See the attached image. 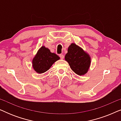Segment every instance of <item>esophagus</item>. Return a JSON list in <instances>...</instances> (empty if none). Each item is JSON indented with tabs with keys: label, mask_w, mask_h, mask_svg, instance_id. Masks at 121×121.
Instances as JSON below:
<instances>
[{
	"label": "esophagus",
	"mask_w": 121,
	"mask_h": 121,
	"mask_svg": "<svg viewBox=\"0 0 121 121\" xmlns=\"http://www.w3.org/2000/svg\"><path fill=\"white\" fill-rule=\"evenodd\" d=\"M59 57H60V58L61 59H63L64 57V56L63 54H59Z\"/></svg>",
	"instance_id": "obj_1"
}]
</instances>
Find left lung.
I'll list each match as a JSON object with an SVG mask.
<instances>
[{
  "instance_id": "1",
  "label": "left lung",
  "mask_w": 121,
  "mask_h": 121,
  "mask_svg": "<svg viewBox=\"0 0 121 121\" xmlns=\"http://www.w3.org/2000/svg\"><path fill=\"white\" fill-rule=\"evenodd\" d=\"M65 59L74 73L79 75L86 73L90 65V58L82 49L75 43L68 47Z\"/></svg>"
}]
</instances>
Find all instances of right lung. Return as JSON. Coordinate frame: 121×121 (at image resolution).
Instances as JSON below:
<instances>
[{"mask_svg":"<svg viewBox=\"0 0 121 121\" xmlns=\"http://www.w3.org/2000/svg\"><path fill=\"white\" fill-rule=\"evenodd\" d=\"M59 59L58 56L51 53L49 49L42 46L33 59V68L36 72L43 73L48 70L52 64Z\"/></svg>","mask_w":121,"mask_h":121,"instance_id":"add662e5","label":"right lung"}]
</instances>
